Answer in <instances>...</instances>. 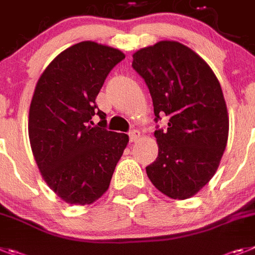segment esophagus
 Wrapping results in <instances>:
<instances>
[{"label": "esophagus", "mask_w": 255, "mask_h": 255, "mask_svg": "<svg viewBox=\"0 0 255 255\" xmlns=\"http://www.w3.org/2000/svg\"><path fill=\"white\" fill-rule=\"evenodd\" d=\"M139 135H140V134H139L138 130H131V131L129 132V140L131 143L136 142V140H138V138H139Z\"/></svg>", "instance_id": "1"}]
</instances>
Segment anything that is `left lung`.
<instances>
[{
  "label": "left lung",
  "mask_w": 255,
  "mask_h": 255,
  "mask_svg": "<svg viewBox=\"0 0 255 255\" xmlns=\"http://www.w3.org/2000/svg\"><path fill=\"white\" fill-rule=\"evenodd\" d=\"M132 68L148 86L158 156L145 167L160 192L184 200L199 192L217 171L227 145L228 115L214 72L190 47L161 41L132 55Z\"/></svg>",
  "instance_id": "left-lung-1"
}]
</instances>
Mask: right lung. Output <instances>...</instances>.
I'll list each match as a JSON object with an SVG mask.
<instances>
[{"instance_id":"add662e5","label":"right lung","mask_w":255,"mask_h":255,"mask_svg":"<svg viewBox=\"0 0 255 255\" xmlns=\"http://www.w3.org/2000/svg\"><path fill=\"white\" fill-rule=\"evenodd\" d=\"M125 58L120 50L84 41L65 49L43 71L30 102V147L47 186L72 205H88L108 190L129 136L104 129L95 99ZM98 114L101 121L92 125Z\"/></svg>"}]
</instances>
